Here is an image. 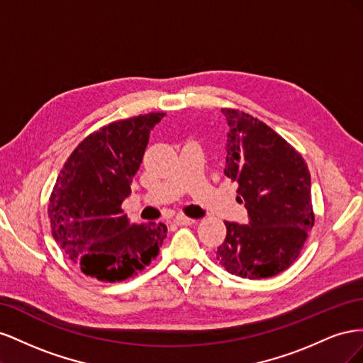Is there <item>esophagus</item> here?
I'll return each instance as SVG.
<instances>
[{
    "label": "esophagus",
    "instance_id": "obj_1",
    "mask_svg": "<svg viewBox=\"0 0 363 363\" xmlns=\"http://www.w3.org/2000/svg\"><path fill=\"white\" fill-rule=\"evenodd\" d=\"M174 223L177 224V225H192V224H195L196 221H195V219H192V218H188V216L179 215V216H175Z\"/></svg>",
    "mask_w": 363,
    "mask_h": 363
}]
</instances>
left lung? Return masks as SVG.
I'll list each match as a JSON object with an SVG mask.
<instances>
[{
	"label": "left lung",
	"instance_id": "left-lung-1",
	"mask_svg": "<svg viewBox=\"0 0 363 363\" xmlns=\"http://www.w3.org/2000/svg\"><path fill=\"white\" fill-rule=\"evenodd\" d=\"M228 124L225 175L239 184L248 224L225 223L216 259L242 279H267L288 269L313 227L311 172L303 156L257 118L221 108Z\"/></svg>",
	"mask_w": 363,
	"mask_h": 363
}]
</instances>
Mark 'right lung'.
I'll return each instance as SVG.
<instances>
[{"instance_id":"right-lung-1","label":"right lung","mask_w":363,"mask_h":363,"mask_svg":"<svg viewBox=\"0 0 363 363\" xmlns=\"http://www.w3.org/2000/svg\"><path fill=\"white\" fill-rule=\"evenodd\" d=\"M163 116L151 112L98 128L75 147L57 175L48 203L52 238L86 276L123 281L159 255L167 225L130 224L121 206L150 131Z\"/></svg>"}]
</instances>
